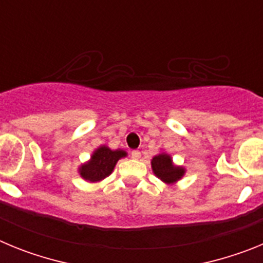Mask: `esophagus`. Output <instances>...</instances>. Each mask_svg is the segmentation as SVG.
I'll list each match as a JSON object with an SVG mask.
<instances>
[{"instance_id": "1", "label": "esophagus", "mask_w": 263, "mask_h": 263, "mask_svg": "<svg viewBox=\"0 0 263 263\" xmlns=\"http://www.w3.org/2000/svg\"><path fill=\"white\" fill-rule=\"evenodd\" d=\"M132 158H134V159H139V158H141V152H138V150H133V152H132Z\"/></svg>"}]
</instances>
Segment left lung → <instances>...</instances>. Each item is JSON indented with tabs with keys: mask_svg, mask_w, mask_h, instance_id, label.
Instances as JSON below:
<instances>
[{
	"mask_svg": "<svg viewBox=\"0 0 263 263\" xmlns=\"http://www.w3.org/2000/svg\"><path fill=\"white\" fill-rule=\"evenodd\" d=\"M152 167L155 175L164 183H175L184 174L182 167L174 166L173 160L167 154H159L153 158Z\"/></svg>",
	"mask_w": 263,
	"mask_h": 263,
	"instance_id": "8db88e82",
	"label": "left lung"
}]
</instances>
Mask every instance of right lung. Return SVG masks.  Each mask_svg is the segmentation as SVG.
Here are the masks:
<instances>
[{"instance_id":"right-lung-1","label":"right lung","mask_w":263,"mask_h":263,"mask_svg":"<svg viewBox=\"0 0 263 263\" xmlns=\"http://www.w3.org/2000/svg\"><path fill=\"white\" fill-rule=\"evenodd\" d=\"M125 155H126V153L124 150L113 152L106 146H101L93 153L89 162L85 163L84 166H81L80 175L85 180H90V182L103 180L104 178L110 175L118 159L125 157Z\"/></svg>"}]
</instances>
